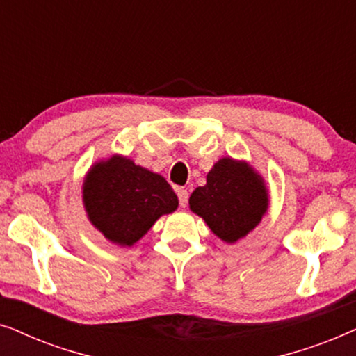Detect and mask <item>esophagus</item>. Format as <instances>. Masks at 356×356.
Here are the masks:
<instances>
[{
    "instance_id": "1",
    "label": "esophagus",
    "mask_w": 356,
    "mask_h": 356,
    "mask_svg": "<svg viewBox=\"0 0 356 356\" xmlns=\"http://www.w3.org/2000/svg\"><path fill=\"white\" fill-rule=\"evenodd\" d=\"M177 194H178V199H179V206L186 207L188 206V189L178 188Z\"/></svg>"
}]
</instances>
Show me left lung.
Listing matches in <instances>:
<instances>
[{"label": "left lung", "mask_w": 356, "mask_h": 356, "mask_svg": "<svg viewBox=\"0 0 356 356\" xmlns=\"http://www.w3.org/2000/svg\"><path fill=\"white\" fill-rule=\"evenodd\" d=\"M189 209L213 235L233 245L261 223L269 209V189L250 162L222 157L207 173L206 184L193 191Z\"/></svg>", "instance_id": "obj_1"}]
</instances>
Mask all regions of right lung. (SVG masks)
Returning <instances> with one entry per match:
<instances>
[{
  "label": "right lung",
  "mask_w": 356,
  "mask_h": 356,
  "mask_svg": "<svg viewBox=\"0 0 356 356\" xmlns=\"http://www.w3.org/2000/svg\"><path fill=\"white\" fill-rule=\"evenodd\" d=\"M87 218L113 245H136L162 216L178 209V197L162 175L121 154L95 162L82 183Z\"/></svg>",
  "instance_id": "add662e5"
}]
</instances>
